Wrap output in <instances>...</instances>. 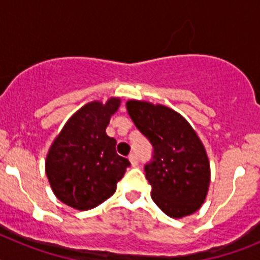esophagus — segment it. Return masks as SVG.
Listing matches in <instances>:
<instances>
[{
  "mask_svg": "<svg viewBox=\"0 0 260 260\" xmlns=\"http://www.w3.org/2000/svg\"><path fill=\"white\" fill-rule=\"evenodd\" d=\"M128 160H130V162H132L133 167H137V165H138V157H137V155H135V153H130V155H128Z\"/></svg>",
  "mask_w": 260,
  "mask_h": 260,
  "instance_id": "esophagus-1",
  "label": "esophagus"
}]
</instances>
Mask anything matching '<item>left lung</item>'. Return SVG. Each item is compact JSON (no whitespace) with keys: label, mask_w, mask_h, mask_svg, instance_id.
<instances>
[{"label":"left lung","mask_w":260,"mask_h":260,"mask_svg":"<svg viewBox=\"0 0 260 260\" xmlns=\"http://www.w3.org/2000/svg\"><path fill=\"white\" fill-rule=\"evenodd\" d=\"M127 113L153 147L144 165L151 197L165 215L180 219L198 211L210 186V161L194 128L171 108L128 100Z\"/></svg>","instance_id":"left-lung-1"}]
</instances>
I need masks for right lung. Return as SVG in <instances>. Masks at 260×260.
Listing matches in <instances>:
<instances>
[{"instance_id":"obj_1","label":"right lung","mask_w":260,"mask_h":260,"mask_svg":"<svg viewBox=\"0 0 260 260\" xmlns=\"http://www.w3.org/2000/svg\"><path fill=\"white\" fill-rule=\"evenodd\" d=\"M121 100L92 102L69 118L49 148L45 172L62 203L79 211L96 207L114 194L130 165L117 155L116 139L105 133Z\"/></svg>"}]
</instances>
